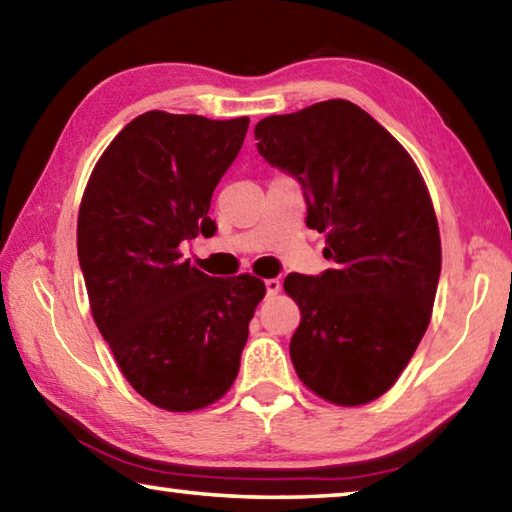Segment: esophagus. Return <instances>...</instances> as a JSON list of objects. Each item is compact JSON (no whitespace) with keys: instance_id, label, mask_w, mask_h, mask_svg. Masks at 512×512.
<instances>
[{"instance_id":"esophagus-1","label":"esophagus","mask_w":512,"mask_h":512,"mask_svg":"<svg viewBox=\"0 0 512 512\" xmlns=\"http://www.w3.org/2000/svg\"><path fill=\"white\" fill-rule=\"evenodd\" d=\"M266 284V296H275V293H280V289H282V284H280V280H266L264 282Z\"/></svg>"}]
</instances>
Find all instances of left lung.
Segmentation results:
<instances>
[{
  "mask_svg": "<svg viewBox=\"0 0 512 512\" xmlns=\"http://www.w3.org/2000/svg\"><path fill=\"white\" fill-rule=\"evenodd\" d=\"M262 158L300 183L307 225L325 232L320 275L291 273V361L309 391L341 406L377 400L402 375L440 277V232L404 146L366 110L329 99L255 126Z\"/></svg>",
  "mask_w": 512,
  "mask_h": 512,
  "instance_id": "8db88e82",
  "label": "left lung"
}]
</instances>
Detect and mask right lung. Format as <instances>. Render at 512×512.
<instances>
[{"mask_svg":"<svg viewBox=\"0 0 512 512\" xmlns=\"http://www.w3.org/2000/svg\"><path fill=\"white\" fill-rule=\"evenodd\" d=\"M248 121L144 112L85 187L76 246L94 323L128 384L160 409L196 411L225 395L266 293L253 275L210 277L180 253L216 232L212 192Z\"/></svg>","mask_w":512,"mask_h":512,"instance_id":"add662e5","label":"right lung"}]
</instances>
